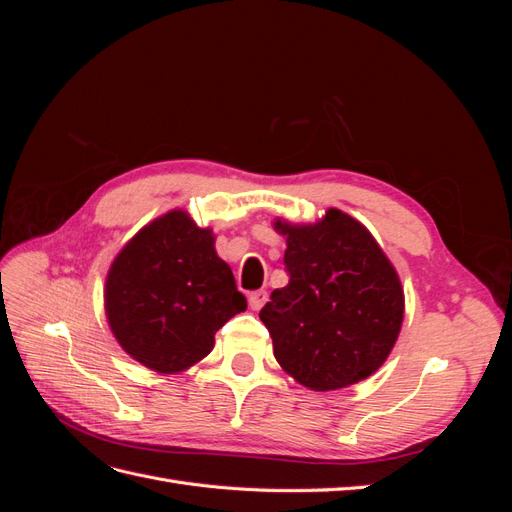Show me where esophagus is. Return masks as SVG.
I'll return each mask as SVG.
<instances>
[{"instance_id":"34e87169","label":"esophagus","mask_w":512,"mask_h":512,"mask_svg":"<svg viewBox=\"0 0 512 512\" xmlns=\"http://www.w3.org/2000/svg\"><path fill=\"white\" fill-rule=\"evenodd\" d=\"M247 301H250V307L258 312V309L267 303V290H254V292H250V297H247Z\"/></svg>"}]
</instances>
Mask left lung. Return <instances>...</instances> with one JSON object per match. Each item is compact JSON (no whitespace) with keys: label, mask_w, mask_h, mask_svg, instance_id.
Returning a JSON list of instances; mask_svg holds the SVG:
<instances>
[{"label":"left lung","mask_w":512,"mask_h":512,"mask_svg":"<svg viewBox=\"0 0 512 512\" xmlns=\"http://www.w3.org/2000/svg\"><path fill=\"white\" fill-rule=\"evenodd\" d=\"M286 237L288 286L260 309L273 354L299 384L337 391L369 378L404 322V288L371 232L329 209L314 224L275 220Z\"/></svg>","instance_id":"obj_1"}]
</instances>
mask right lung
<instances>
[{"label":"right lung","mask_w":512,"mask_h":512,"mask_svg":"<svg viewBox=\"0 0 512 512\" xmlns=\"http://www.w3.org/2000/svg\"><path fill=\"white\" fill-rule=\"evenodd\" d=\"M245 307L211 228H198L181 209L138 230L106 275L108 327L134 361L158 374L205 359L215 331Z\"/></svg>","instance_id":"1"}]
</instances>
